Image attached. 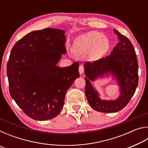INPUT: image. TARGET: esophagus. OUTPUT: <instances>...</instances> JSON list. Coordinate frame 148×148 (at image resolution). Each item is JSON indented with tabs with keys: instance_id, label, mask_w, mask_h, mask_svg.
Segmentation results:
<instances>
[{
	"instance_id": "obj_1",
	"label": "esophagus",
	"mask_w": 148,
	"mask_h": 148,
	"mask_svg": "<svg viewBox=\"0 0 148 148\" xmlns=\"http://www.w3.org/2000/svg\"><path fill=\"white\" fill-rule=\"evenodd\" d=\"M79 72L80 74H83L84 72V67L83 65H80V66H79Z\"/></svg>"
}]
</instances>
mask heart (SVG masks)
Returning <instances> with one entry per match:
<instances>
[{
    "label": "heart",
    "mask_w": 148,
    "mask_h": 148,
    "mask_svg": "<svg viewBox=\"0 0 148 148\" xmlns=\"http://www.w3.org/2000/svg\"><path fill=\"white\" fill-rule=\"evenodd\" d=\"M110 47L109 41L100 32L92 31L82 36L74 45L77 53H86L93 50V56L99 58L106 53Z\"/></svg>",
    "instance_id": "b5f03b06"
}]
</instances>
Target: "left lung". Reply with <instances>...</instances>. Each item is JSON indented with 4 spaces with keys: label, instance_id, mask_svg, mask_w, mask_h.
Listing matches in <instances>:
<instances>
[{
    "label": "left lung",
    "instance_id": "1",
    "mask_svg": "<svg viewBox=\"0 0 148 148\" xmlns=\"http://www.w3.org/2000/svg\"><path fill=\"white\" fill-rule=\"evenodd\" d=\"M119 42L110 55L93 62L84 64L86 95L92 108L104 113L119 112L129 103L138 84V66L136 52L128 38L116 29ZM112 73L120 86V96L116 101H103L92 87L91 81L104 74Z\"/></svg>",
    "mask_w": 148,
    "mask_h": 148
}]
</instances>
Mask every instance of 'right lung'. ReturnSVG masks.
<instances>
[{
	"label": "right lung",
	"instance_id": "add662e5",
	"mask_svg": "<svg viewBox=\"0 0 148 148\" xmlns=\"http://www.w3.org/2000/svg\"><path fill=\"white\" fill-rule=\"evenodd\" d=\"M62 30L32 31L12 47L7 64L9 91L27 116L37 121L56 117L63 107L67 90L79 77V63L56 66L66 53Z\"/></svg>",
	"mask_w": 148,
	"mask_h": 148
}]
</instances>
